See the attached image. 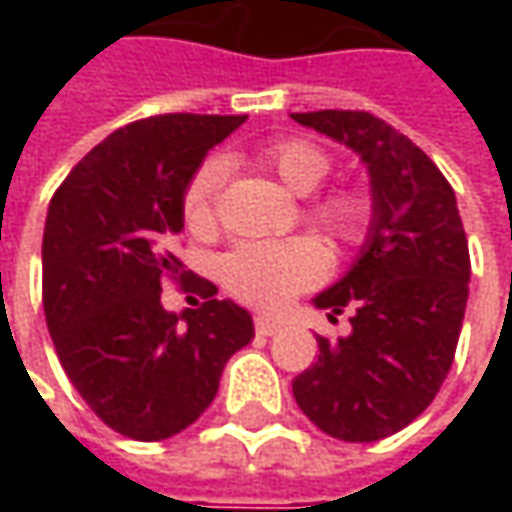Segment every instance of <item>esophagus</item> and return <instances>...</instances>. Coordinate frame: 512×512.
Listing matches in <instances>:
<instances>
[{
	"instance_id": "esophagus-1",
	"label": "esophagus",
	"mask_w": 512,
	"mask_h": 512,
	"mask_svg": "<svg viewBox=\"0 0 512 512\" xmlns=\"http://www.w3.org/2000/svg\"><path fill=\"white\" fill-rule=\"evenodd\" d=\"M256 336H273V333H279V322H273V319H267V316H256Z\"/></svg>"
}]
</instances>
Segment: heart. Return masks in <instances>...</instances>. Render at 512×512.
<instances>
[{
  "label": "heart",
  "instance_id": "b5f03b06",
  "mask_svg": "<svg viewBox=\"0 0 512 512\" xmlns=\"http://www.w3.org/2000/svg\"><path fill=\"white\" fill-rule=\"evenodd\" d=\"M265 165L296 196H310L325 185L333 170L327 150L307 139H287L265 150ZM225 182V165L210 159L193 173L182 196V219L193 236H210L219 222V190ZM310 225L325 230L339 242H359L370 227V202L359 190L339 187L307 205ZM327 273V253L316 239H282V242H245L222 256L219 279L225 290L259 310H279L296 293L319 285Z\"/></svg>",
  "mask_w": 512,
  "mask_h": 512
}]
</instances>
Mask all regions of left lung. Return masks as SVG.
Wrapping results in <instances>:
<instances>
[{"label":"left lung","mask_w":512,"mask_h":512,"mask_svg":"<svg viewBox=\"0 0 512 512\" xmlns=\"http://www.w3.org/2000/svg\"><path fill=\"white\" fill-rule=\"evenodd\" d=\"M359 153L373 216L359 259L313 305L350 336H319V362L293 379L310 422L342 442H379L422 416L450 373L462 333L470 253L456 193L404 133L364 110L293 113Z\"/></svg>","instance_id":"left-lung-1"}]
</instances>
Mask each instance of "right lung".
I'll use <instances>...</instances> for the list:
<instances>
[{
    "label": "right lung",
    "instance_id": "obj_1",
    "mask_svg": "<svg viewBox=\"0 0 512 512\" xmlns=\"http://www.w3.org/2000/svg\"><path fill=\"white\" fill-rule=\"evenodd\" d=\"M245 116L165 113L110 133L53 193L42 239V305L68 379L116 433L162 442L213 402L253 319L193 279L202 307L168 313L165 279H190L173 256L182 196L207 150Z\"/></svg>",
    "mask_w": 512,
    "mask_h": 512
}]
</instances>
